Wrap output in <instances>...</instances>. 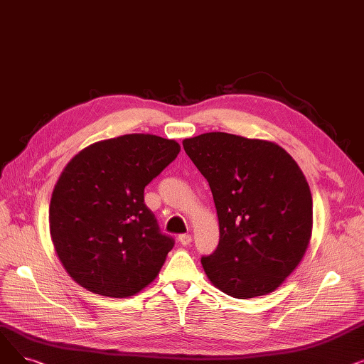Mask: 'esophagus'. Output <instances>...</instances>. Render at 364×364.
Masks as SVG:
<instances>
[{
    "instance_id": "1",
    "label": "esophagus",
    "mask_w": 364,
    "mask_h": 364,
    "mask_svg": "<svg viewBox=\"0 0 364 364\" xmlns=\"http://www.w3.org/2000/svg\"><path fill=\"white\" fill-rule=\"evenodd\" d=\"M178 242H180L183 246H187V245L192 243V236L187 235V233L180 235V236H178Z\"/></svg>"
}]
</instances>
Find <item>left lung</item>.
I'll return each mask as SVG.
<instances>
[{"label": "left lung", "instance_id": "left-lung-1", "mask_svg": "<svg viewBox=\"0 0 364 364\" xmlns=\"http://www.w3.org/2000/svg\"><path fill=\"white\" fill-rule=\"evenodd\" d=\"M211 187L220 242L202 257L206 276L233 298L273 292L302 259L313 199L296 162L280 146L227 132L183 141Z\"/></svg>", "mask_w": 364, "mask_h": 364}]
</instances>
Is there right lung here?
I'll use <instances>...</instances> for the list:
<instances>
[{"label":"right lung","mask_w":364,"mask_h":364,"mask_svg":"<svg viewBox=\"0 0 364 364\" xmlns=\"http://www.w3.org/2000/svg\"><path fill=\"white\" fill-rule=\"evenodd\" d=\"M180 153L174 140L127 134L80 151L57 180L50 233L69 276L92 294L127 298L155 280L174 246L144 187Z\"/></svg>","instance_id":"1"}]
</instances>
